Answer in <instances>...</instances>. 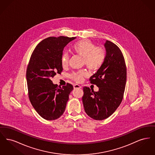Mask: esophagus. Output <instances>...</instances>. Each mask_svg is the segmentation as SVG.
Returning <instances> with one entry per match:
<instances>
[{"label": "esophagus", "mask_w": 155, "mask_h": 155, "mask_svg": "<svg viewBox=\"0 0 155 155\" xmlns=\"http://www.w3.org/2000/svg\"><path fill=\"white\" fill-rule=\"evenodd\" d=\"M81 88V86L80 85H78V84H75L74 85V88L75 89H80Z\"/></svg>", "instance_id": "34e87169"}]
</instances>
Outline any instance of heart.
<instances>
[{
	"label": "heart",
	"mask_w": 155,
	"mask_h": 155,
	"mask_svg": "<svg viewBox=\"0 0 155 155\" xmlns=\"http://www.w3.org/2000/svg\"><path fill=\"white\" fill-rule=\"evenodd\" d=\"M72 51L75 54L83 59V63L89 70L98 69L103 63L105 58V52L102 48L95 47V44L89 39H83L75 43ZM69 56L67 53L61 55V62L63 67L68 65ZM85 71H81L71 75V78L76 82H80L87 76Z\"/></svg>",
	"instance_id": "1"
}]
</instances>
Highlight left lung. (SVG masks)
Wrapping results in <instances>:
<instances>
[{
	"label": "left lung",
	"instance_id": "left-lung-1",
	"mask_svg": "<svg viewBox=\"0 0 155 155\" xmlns=\"http://www.w3.org/2000/svg\"><path fill=\"white\" fill-rule=\"evenodd\" d=\"M104 46L106 53L103 63L89 78L99 90L95 92L84 87L82 98L86 113L96 120L108 118L117 109L123 98L127 80L125 60L120 48L107 40Z\"/></svg>",
	"mask_w": 155,
	"mask_h": 155
}]
</instances>
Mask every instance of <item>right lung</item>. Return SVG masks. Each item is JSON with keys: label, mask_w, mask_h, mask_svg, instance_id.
Segmentation results:
<instances>
[{"label": "right lung", "mask_w": 155, "mask_h": 155, "mask_svg": "<svg viewBox=\"0 0 155 155\" xmlns=\"http://www.w3.org/2000/svg\"><path fill=\"white\" fill-rule=\"evenodd\" d=\"M75 37H49L39 43L30 58L26 77L28 97L37 113L45 120L59 118L65 110L73 86L58 87L52 78L63 71L64 48Z\"/></svg>", "instance_id": "1"}]
</instances>
